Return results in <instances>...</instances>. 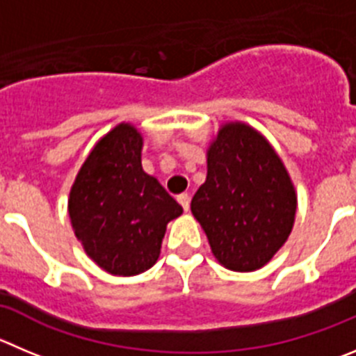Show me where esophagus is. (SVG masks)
Listing matches in <instances>:
<instances>
[{
  "label": "esophagus",
  "mask_w": 356,
  "mask_h": 356,
  "mask_svg": "<svg viewBox=\"0 0 356 356\" xmlns=\"http://www.w3.org/2000/svg\"><path fill=\"white\" fill-rule=\"evenodd\" d=\"M177 202H179V204H181V207L184 209V212H188V211H189V202H191V198H189V195H188V193L179 195V197H177Z\"/></svg>",
  "instance_id": "esophagus-1"
}]
</instances>
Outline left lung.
Wrapping results in <instances>:
<instances>
[{"instance_id": "obj_1", "label": "left lung", "mask_w": 356, "mask_h": 356, "mask_svg": "<svg viewBox=\"0 0 356 356\" xmlns=\"http://www.w3.org/2000/svg\"><path fill=\"white\" fill-rule=\"evenodd\" d=\"M216 260L235 272L267 265L291 234L293 181L253 126L223 122L207 147V179L191 200Z\"/></svg>"}]
</instances>
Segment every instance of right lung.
<instances>
[{"instance_id":"1","label":"right lung","mask_w":356,"mask_h":356,"mask_svg":"<svg viewBox=\"0 0 356 356\" xmlns=\"http://www.w3.org/2000/svg\"><path fill=\"white\" fill-rule=\"evenodd\" d=\"M144 138L119 122L95 144L68 197V214L86 254L112 275L151 268L172 219L182 207L142 168Z\"/></svg>"}]
</instances>
